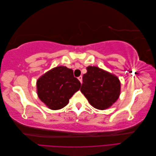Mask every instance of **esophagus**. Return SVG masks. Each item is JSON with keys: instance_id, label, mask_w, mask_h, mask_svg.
Listing matches in <instances>:
<instances>
[{"instance_id": "34e87169", "label": "esophagus", "mask_w": 156, "mask_h": 156, "mask_svg": "<svg viewBox=\"0 0 156 156\" xmlns=\"http://www.w3.org/2000/svg\"><path fill=\"white\" fill-rule=\"evenodd\" d=\"M78 79L79 80V81L81 82V83H82V81H83V77H82V76H79V77H78Z\"/></svg>"}]
</instances>
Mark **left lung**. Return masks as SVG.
<instances>
[{
  "instance_id": "left-lung-1",
  "label": "left lung",
  "mask_w": 156,
  "mask_h": 156,
  "mask_svg": "<svg viewBox=\"0 0 156 156\" xmlns=\"http://www.w3.org/2000/svg\"><path fill=\"white\" fill-rule=\"evenodd\" d=\"M81 92L94 108L104 110L119 98L120 82L115 75L96 66H88Z\"/></svg>"
}]
</instances>
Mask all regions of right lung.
<instances>
[{"label": "right lung", "instance_id": "right-lung-1", "mask_svg": "<svg viewBox=\"0 0 156 156\" xmlns=\"http://www.w3.org/2000/svg\"><path fill=\"white\" fill-rule=\"evenodd\" d=\"M37 94L40 100L52 110L60 109L68 105L69 100L81 87L72 69L58 66L38 79Z\"/></svg>", "mask_w": 156, "mask_h": 156}]
</instances>
